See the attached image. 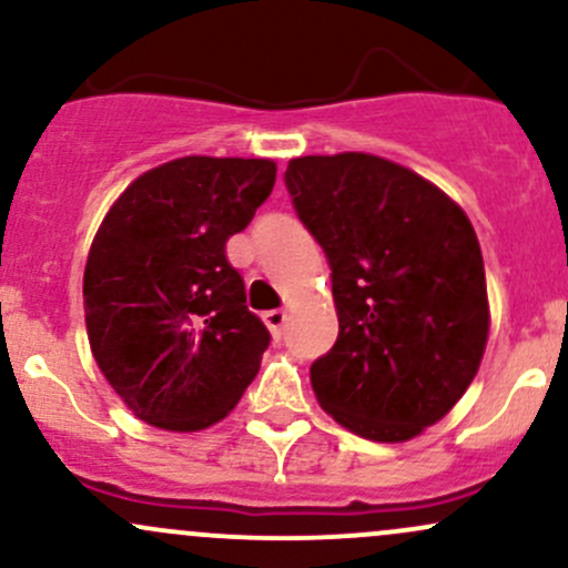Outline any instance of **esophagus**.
Segmentation results:
<instances>
[{"label":"esophagus","instance_id":"esophagus-1","mask_svg":"<svg viewBox=\"0 0 568 568\" xmlns=\"http://www.w3.org/2000/svg\"><path fill=\"white\" fill-rule=\"evenodd\" d=\"M266 326H270V332L274 339H280V336L285 334V326H288V315L283 313V310H272V313L264 315Z\"/></svg>","mask_w":568,"mask_h":568}]
</instances>
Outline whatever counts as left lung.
I'll return each mask as SVG.
<instances>
[{
  "label": "left lung",
  "mask_w": 568,
  "mask_h": 568,
  "mask_svg": "<svg viewBox=\"0 0 568 568\" xmlns=\"http://www.w3.org/2000/svg\"><path fill=\"white\" fill-rule=\"evenodd\" d=\"M285 189L332 266L339 336L310 366L321 407L372 442L413 439L466 394L488 342V291L464 210L369 153L304 155Z\"/></svg>",
  "instance_id": "obj_1"
}]
</instances>
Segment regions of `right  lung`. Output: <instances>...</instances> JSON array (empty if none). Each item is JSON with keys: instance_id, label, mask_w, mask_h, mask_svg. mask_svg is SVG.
Listing matches in <instances>:
<instances>
[{"instance_id": "1", "label": "right lung", "mask_w": 568, "mask_h": 568, "mask_svg": "<svg viewBox=\"0 0 568 568\" xmlns=\"http://www.w3.org/2000/svg\"><path fill=\"white\" fill-rule=\"evenodd\" d=\"M270 159L185 155L136 178L104 215L83 274L99 369L166 432L226 417L258 375L270 328L245 304L226 242L270 199Z\"/></svg>"}]
</instances>
